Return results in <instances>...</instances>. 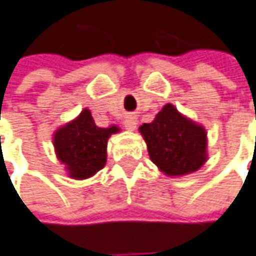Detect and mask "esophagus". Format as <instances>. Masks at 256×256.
<instances>
[{
	"label": "esophagus",
	"mask_w": 256,
	"mask_h": 256,
	"mask_svg": "<svg viewBox=\"0 0 256 256\" xmlns=\"http://www.w3.org/2000/svg\"><path fill=\"white\" fill-rule=\"evenodd\" d=\"M123 124H124V128H128V130H134V128H136V124H138V120H136V117L128 116V117L124 118Z\"/></svg>",
	"instance_id": "obj_1"
}]
</instances>
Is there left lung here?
<instances>
[{
	"label": "left lung",
	"instance_id": "left-lung-1",
	"mask_svg": "<svg viewBox=\"0 0 256 256\" xmlns=\"http://www.w3.org/2000/svg\"><path fill=\"white\" fill-rule=\"evenodd\" d=\"M150 160L168 176L196 172L207 160V132L172 104L164 106L152 123L139 128Z\"/></svg>",
	"mask_w": 256,
	"mask_h": 256
}]
</instances>
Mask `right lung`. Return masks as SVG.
Returning <instances> with one entry per match:
<instances>
[{
  "mask_svg": "<svg viewBox=\"0 0 256 256\" xmlns=\"http://www.w3.org/2000/svg\"><path fill=\"white\" fill-rule=\"evenodd\" d=\"M118 130L117 126L98 128L88 108L58 128L53 134V146L69 176L85 180L102 170L107 160V140Z\"/></svg>",
  "mask_w": 256,
  "mask_h": 256,
  "instance_id": "obj_1",
  "label": "right lung"
}]
</instances>
